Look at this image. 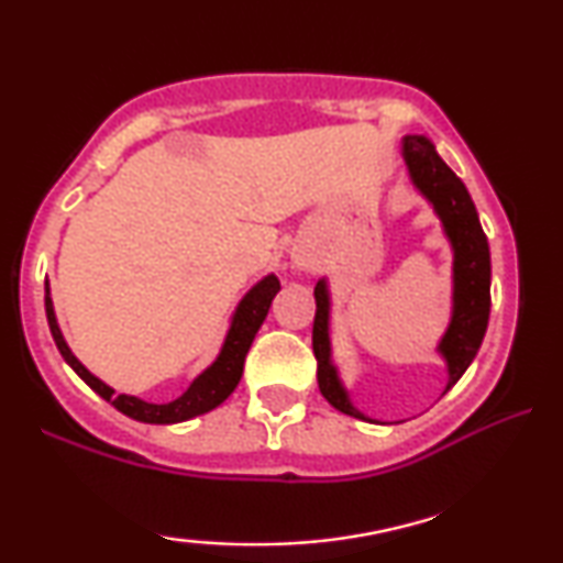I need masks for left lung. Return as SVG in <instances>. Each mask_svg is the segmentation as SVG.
<instances>
[{"mask_svg":"<svg viewBox=\"0 0 563 563\" xmlns=\"http://www.w3.org/2000/svg\"><path fill=\"white\" fill-rule=\"evenodd\" d=\"M402 158L415 189L433 205L453 249V312L449 330L438 343V353L449 366V384H445V391H449L464 376L476 351H479L484 333H487L492 307L489 243L464 181L445 166V161L438 156L435 145L428 137H402ZM314 305H318V310H314L312 325V351L314 358H318V384L322 397L335 410L351 415V418L368 420L366 415H361L351 405L349 391L343 389L333 361H330V295L325 279H320L318 287H314Z\"/></svg>","mask_w":563,"mask_h":563,"instance_id":"left-lung-1","label":"left lung"}]
</instances>
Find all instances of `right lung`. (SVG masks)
Masks as SVG:
<instances>
[{"label": "right lung", "instance_id": "add662e5", "mask_svg": "<svg viewBox=\"0 0 563 563\" xmlns=\"http://www.w3.org/2000/svg\"><path fill=\"white\" fill-rule=\"evenodd\" d=\"M279 289H282L279 279H276L274 274H268L241 299V305H238V310L233 314V322H230L225 343H222L220 356L214 358L212 366H207L205 372L189 384V389L184 391L181 397H176L174 402H166V405L143 402V399H137L133 395H114L112 387H107L102 379H97V376L74 356L71 349H68L64 341V335H60L56 312H53L48 282H45V314H48L51 335L58 345L60 356H64L66 364L71 366L99 397L107 399V402L118 407L122 415H128V418H133L137 422L168 426V422H184V420L197 418V415L210 412L233 395V389L238 387V382H241L243 376L245 353H249L253 338H256L261 322L266 320L268 307H272V299L276 297V291Z\"/></svg>", "mask_w": 563, "mask_h": 563}]
</instances>
